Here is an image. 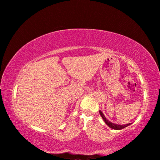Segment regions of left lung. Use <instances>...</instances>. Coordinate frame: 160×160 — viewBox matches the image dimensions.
Returning <instances> with one entry per match:
<instances>
[{
	"label": "left lung",
	"instance_id": "obj_1",
	"mask_svg": "<svg viewBox=\"0 0 160 160\" xmlns=\"http://www.w3.org/2000/svg\"><path fill=\"white\" fill-rule=\"evenodd\" d=\"M99 113H100V115H101L102 118H103V120H104V122L106 123L107 125L112 129L121 130V129L126 128V127H127L128 126L131 125V123H128V124H125V125H118V124H116V123H113L112 122H111V121H109V120H108V119H107V118L104 116V113H103L100 110H99Z\"/></svg>",
	"mask_w": 160,
	"mask_h": 160
}]
</instances>
